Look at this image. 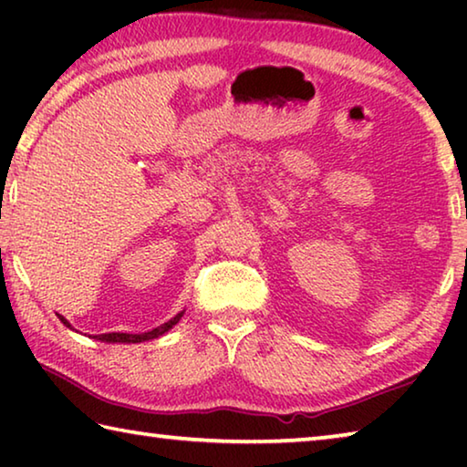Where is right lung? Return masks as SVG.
<instances>
[{"mask_svg":"<svg viewBox=\"0 0 467 467\" xmlns=\"http://www.w3.org/2000/svg\"><path fill=\"white\" fill-rule=\"evenodd\" d=\"M185 311H179L175 317H171L167 323H162V326H158L150 331H141V334H123V331H113V334H100V336H94V339H100V342H107V344H140V342H146V339H154V337H161L162 334H167L169 329H172L179 323V319L183 317ZM59 321L63 326L74 329L72 323H69L63 315L57 313Z\"/></svg>","mask_w":467,"mask_h":467,"instance_id":"1","label":"right lung"}]
</instances>
